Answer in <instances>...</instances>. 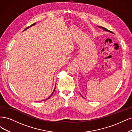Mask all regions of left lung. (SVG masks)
Segmentation results:
<instances>
[{
	"instance_id": "obj_1",
	"label": "left lung",
	"mask_w": 132,
	"mask_h": 132,
	"mask_svg": "<svg viewBox=\"0 0 132 132\" xmlns=\"http://www.w3.org/2000/svg\"><path fill=\"white\" fill-rule=\"evenodd\" d=\"M97 27H99V28H102V29H103L104 31H108V32H110V33H113V32H111V31H109V30H108V29H106V28H104V27H101V26H97ZM83 97V96H82Z\"/></svg>"
}]
</instances>
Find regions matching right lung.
<instances>
[{
    "label": "right lung",
    "mask_w": 132,
    "mask_h": 132,
    "mask_svg": "<svg viewBox=\"0 0 132 132\" xmlns=\"http://www.w3.org/2000/svg\"><path fill=\"white\" fill-rule=\"evenodd\" d=\"M36 23H33V24H32V25H31V26H29V27H27L26 28H25L24 29V31H24L25 30H26V29H27L28 28H29V27H32V26H34V25H35L36 24ZM55 87H56V86H55ZM55 88H54V91L53 92V93H52V94H51V95L50 96H49L48 97V98L47 99H45V100H47V99H49L50 98V97H51V96H52V95L53 94V93H54V91H55Z\"/></svg>",
    "instance_id": "1"
}]
</instances>
